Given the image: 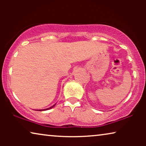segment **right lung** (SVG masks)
I'll return each instance as SVG.
<instances>
[{
	"label": "right lung",
	"instance_id": "obj_1",
	"mask_svg": "<svg viewBox=\"0 0 146 146\" xmlns=\"http://www.w3.org/2000/svg\"><path fill=\"white\" fill-rule=\"evenodd\" d=\"M55 106V104L54 105V106H52V107H50V108H47V109H44V110H39V111H43V110H50V109H51V108H52L54 106Z\"/></svg>",
	"mask_w": 146,
	"mask_h": 146
}]
</instances>
